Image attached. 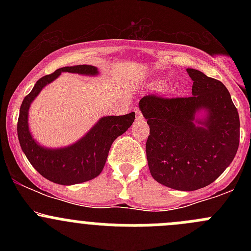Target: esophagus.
<instances>
[{
    "instance_id": "esophagus-1",
    "label": "esophagus",
    "mask_w": 251,
    "mask_h": 251,
    "mask_svg": "<svg viewBox=\"0 0 251 251\" xmlns=\"http://www.w3.org/2000/svg\"><path fill=\"white\" fill-rule=\"evenodd\" d=\"M136 118H137V119L143 118V115H142V113L138 109H136Z\"/></svg>"
}]
</instances>
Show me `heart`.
<instances>
[{
  "instance_id": "1",
  "label": "heart",
  "mask_w": 251,
  "mask_h": 251,
  "mask_svg": "<svg viewBox=\"0 0 251 251\" xmlns=\"http://www.w3.org/2000/svg\"><path fill=\"white\" fill-rule=\"evenodd\" d=\"M163 80H161V78H155V80H153L151 82V87H159V86H161L163 85ZM164 90L165 91H170L171 88H170V86H165V87H164Z\"/></svg>"
}]
</instances>
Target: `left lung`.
<instances>
[{"label":"left lung","instance_id":"8db88e82","mask_svg":"<svg viewBox=\"0 0 251 251\" xmlns=\"http://www.w3.org/2000/svg\"><path fill=\"white\" fill-rule=\"evenodd\" d=\"M191 97L144 96L140 109L149 125L146 143L151 176L177 191L209 186L233 161L239 146V115L221 81L196 69ZM206 110L204 119L195 114Z\"/></svg>","mask_w":251,"mask_h":251}]
</instances>
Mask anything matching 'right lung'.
<instances>
[{
	"mask_svg": "<svg viewBox=\"0 0 251 251\" xmlns=\"http://www.w3.org/2000/svg\"><path fill=\"white\" fill-rule=\"evenodd\" d=\"M63 72L92 76L98 74L97 68L83 64L60 68L52 74L42 76L20 105L17 130L20 147L35 170L54 183L70 186L90 181L102 173L111 144L132 125L136 114L103 116L81 140L65 148L50 149L41 147L29 131L27 116L30 104L42 88L55 80Z\"/></svg>",
	"mask_w": 251,
	"mask_h": 251,
	"instance_id": "1",
	"label": "right lung"
}]
</instances>
